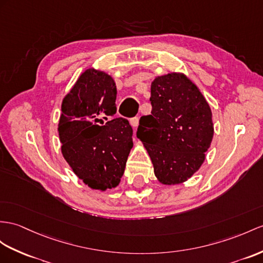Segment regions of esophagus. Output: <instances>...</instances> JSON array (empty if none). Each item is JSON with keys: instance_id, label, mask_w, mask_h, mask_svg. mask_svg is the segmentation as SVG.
Instances as JSON below:
<instances>
[{"instance_id": "34e87169", "label": "esophagus", "mask_w": 263, "mask_h": 263, "mask_svg": "<svg viewBox=\"0 0 263 263\" xmlns=\"http://www.w3.org/2000/svg\"><path fill=\"white\" fill-rule=\"evenodd\" d=\"M129 123H130V125H132V127H133V128H136V127L138 126L139 120H138V118H137V117H133V118H130Z\"/></svg>"}]
</instances>
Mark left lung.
Listing matches in <instances>:
<instances>
[{
  "label": "left lung",
  "instance_id": "8db88e82",
  "mask_svg": "<svg viewBox=\"0 0 263 263\" xmlns=\"http://www.w3.org/2000/svg\"><path fill=\"white\" fill-rule=\"evenodd\" d=\"M152 114L139 120L137 137L148 153L157 180L180 184L201 167L214 127L206 99L186 76L156 77L151 86Z\"/></svg>",
  "mask_w": 263,
  "mask_h": 263
}]
</instances>
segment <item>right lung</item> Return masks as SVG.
I'll use <instances>...</instances> for the list:
<instances>
[{
    "mask_svg": "<svg viewBox=\"0 0 263 263\" xmlns=\"http://www.w3.org/2000/svg\"><path fill=\"white\" fill-rule=\"evenodd\" d=\"M116 96L111 76L90 68L62 100L58 125L62 155L74 174L93 190L117 186L133 147L128 120L109 119L117 111Z\"/></svg>",
    "mask_w": 263,
    "mask_h": 263,
    "instance_id": "add662e5",
    "label": "right lung"
}]
</instances>
